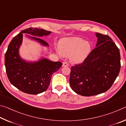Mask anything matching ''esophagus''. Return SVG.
<instances>
[{
    "instance_id": "esophagus-1",
    "label": "esophagus",
    "mask_w": 126,
    "mask_h": 126,
    "mask_svg": "<svg viewBox=\"0 0 126 126\" xmlns=\"http://www.w3.org/2000/svg\"><path fill=\"white\" fill-rule=\"evenodd\" d=\"M69 65H68V63L67 62H63V67H68Z\"/></svg>"
}]
</instances>
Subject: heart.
<instances>
[{"label":"heart","instance_id":"obj_1","mask_svg":"<svg viewBox=\"0 0 126 126\" xmlns=\"http://www.w3.org/2000/svg\"><path fill=\"white\" fill-rule=\"evenodd\" d=\"M91 46L88 42L80 38H65L60 42L58 52L64 56L71 55V60L79 62L83 60L91 52Z\"/></svg>","mask_w":126,"mask_h":126}]
</instances>
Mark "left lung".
Listing matches in <instances>:
<instances>
[{"instance_id": "8db88e82", "label": "left lung", "mask_w": 126, "mask_h": 126, "mask_svg": "<svg viewBox=\"0 0 126 126\" xmlns=\"http://www.w3.org/2000/svg\"><path fill=\"white\" fill-rule=\"evenodd\" d=\"M96 36V47L82 63L71 67L70 86L72 90L83 96H92L107 91L120 71L118 48L108 35L97 33Z\"/></svg>"}]
</instances>
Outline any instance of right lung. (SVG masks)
Instances as JSON below:
<instances>
[{"mask_svg":"<svg viewBox=\"0 0 126 126\" xmlns=\"http://www.w3.org/2000/svg\"><path fill=\"white\" fill-rule=\"evenodd\" d=\"M23 33L40 37L49 34L50 32L37 28L23 30L11 40L5 54L6 72L11 84L23 92L38 94L48 89L53 74L61 67L62 63L46 58L35 63H27L22 60L19 56L18 49L22 42ZM31 38L44 46H48L45 40L40 38Z\"/></svg>","mask_w":126,"mask_h":126,"instance_id":"right-lung-1","label":"right lung"}]
</instances>
